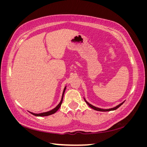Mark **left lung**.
<instances>
[{"instance_id": "obj_1", "label": "left lung", "mask_w": 147, "mask_h": 147, "mask_svg": "<svg viewBox=\"0 0 147 147\" xmlns=\"http://www.w3.org/2000/svg\"><path fill=\"white\" fill-rule=\"evenodd\" d=\"M84 101L86 102V103L91 108H92V109H94V110H97V111H100V112H109V111H112V110H116V109H117L118 108H119L120 106H121L124 102V101H123L122 103H121V104H119V105H117L116 107H113V108H111V109H100V108H98V107H95V106H94V105H91V104H90L88 102H87L86 101V100L85 99V98H84Z\"/></svg>"}]
</instances>
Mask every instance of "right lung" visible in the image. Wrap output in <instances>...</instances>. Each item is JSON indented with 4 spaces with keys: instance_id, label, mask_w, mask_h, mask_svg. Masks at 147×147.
Here are the masks:
<instances>
[{
    "instance_id": "right-lung-1",
    "label": "right lung",
    "mask_w": 147,
    "mask_h": 147,
    "mask_svg": "<svg viewBox=\"0 0 147 147\" xmlns=\"http://www.w3.org/2000/svg\"><path fill=\"white\" fill-rule=\"evenodd\" d=\"M65 89H66V86H65L64 90H63V95H62V98L61 100L59 102V104L57 105L55 109H53L50 111H48V112H43V113H34L32 112H29L31 114H32L34 116H36V117H46V116H49V115H51L52 114H54L55 113H56L57 110H59V109L60 108V107L62 104V102H63V97H64V92L65 91Z\"/></svg>"
}]
</instances>
